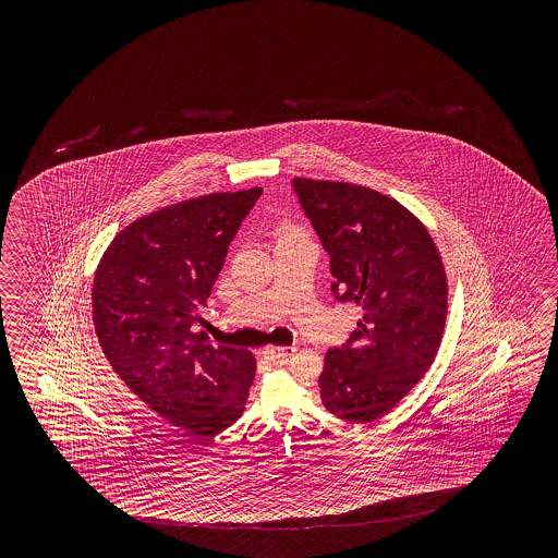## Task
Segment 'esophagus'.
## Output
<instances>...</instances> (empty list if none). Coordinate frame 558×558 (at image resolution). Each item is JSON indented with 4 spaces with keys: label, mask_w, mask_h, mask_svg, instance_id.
Here are the masks:
<instances>
[{
    "label": "esophagus",
    "mask_w": 558,
    "mask_h": 558,
    "mask_svg": "<svg viewBox=\"0 0 558 558\" xmlns=\"http://www.w3.org/2000/svg\"><path fill=\"white\" fill-rule=\"evenodd\" d=\"M295 347H265L263 356L269 361H287L289 356L295 355Z\"/></svg>",
    "instance_id": "esophagus-1"
}]
</instances>
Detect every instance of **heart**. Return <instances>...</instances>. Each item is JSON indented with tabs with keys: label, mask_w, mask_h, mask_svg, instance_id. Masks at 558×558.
Here are the masks:
<instances>
[{
	"label": "heart",
	"mask_w": 558,
	"mask_h": 558,
	"mask_svg": "<svg viewBox=\"0 0 558 558\" xmlns=\"http://www.w3.org/2000/svg\"><path fill=\"white\" fill-rule=\"evenodd\" d=\"M291 235H299V229L296 227L284 226L281 231H279V239L291 238Z\"/></svg>",
	"instance_id": "b5f03b06"
}]
</instances>
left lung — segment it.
I'll use <instances>...</instances> for the list:
<instances>
[{"mask_svg": "<svg viewBox=\"0 0 558 558\" xmlns=\"http://www.w3.org/2000/svg\"><path fill=\"white\" fill-rule=\"evenodd\" d=\"M296 199L331 259L332 295L363 319L325 355L320 401L332 415L371 423L403 399L437 355L447 277L427 229L379 191L293 179Z\"/></svg>", "mask_w": 558, "mask_h": 558, "instance_id": "1", "label": "left lung"}]
</instances>
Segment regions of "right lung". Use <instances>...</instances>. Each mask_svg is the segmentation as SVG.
<instances>
[{
	"label": "right lung",
	"mask_w": 558,
	"mask_h": 558,
	"mask_svg": "<svg viewBox=\"0 0 558 558\" xmlns=\"http://www.w3.org/2000/svg\"><path fill=\"white\" fill-rule=\"evenodd\" d=\"M262 187L209 193L133 221L94 279V325L107 361L155 413L215 437L245 411L255 356L197 331L227 251Z\"/></svg>",
	"instance_id": "obj_1"
}]
</instances>
